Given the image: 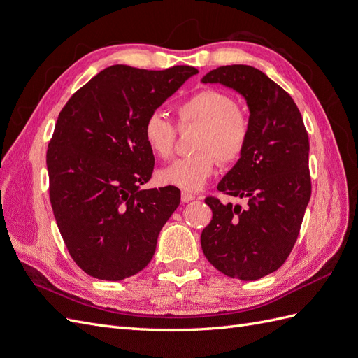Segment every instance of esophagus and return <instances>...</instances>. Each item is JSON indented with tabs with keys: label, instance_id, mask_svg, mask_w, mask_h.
I'll return each mask as SVG.
<instances>
[{
	"label": "esophagus",
	"instance_id": "esophagus-1",
	"mask_svg": "<svg viewBox=\"0 0 358 358\" xmlns=\"http://www.w3.org/2000/svg\"><path fill=\"white\" fill-rule=\"evenodd\" d=\"M180 199H182L183 203H188V201L196 200V196H194V194H191V192H188V191H182Z\"/></svg>",
	"mask_w": 358,
	"mask_h": 358
}]
</instances>
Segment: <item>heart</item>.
Wrapping results in <instances>:
<instances>
[{
	"instance_id": "1",
	"label": "heart",
	"mask_w": 358,
	"mask_h": 358,
	"mask_svg": "<svg viewBox=\"0 0 358 358\" xmlns=\"http://www.w3.org/2000/svg\"><path fill=\"white\" fill-rule=\"evenodd\" d=\"M178 125L199 127L194 136L191 155L173 161L158 173V180L187 191H197L210 179L221 164L229 166L241 159L246 150L251 122L236 106L229 94L204 88L183 99L175 109ZM143 137L150 152L170 158L176 143V127L170 119L155 112L143 124Z\"/></svg>"
}]
</instances>
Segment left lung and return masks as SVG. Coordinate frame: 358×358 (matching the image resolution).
<instances>
[{
	"label": "left lung",
	"instance_id": "left-lung-1",
	"mask_svg": "<svg viewBox=\"0 0 358 358\" xmlns=\"http://www.w3.org/2000/svg\"><path fill=\"white\" fill-rule=\"evenodd\" d=\"M201 82L242 94L251 113L246 150L218 183V191L246 206L206 197L212 221L201 249L224 275L255 280L285 263L300 233L312 189L308 131L289 94L258 69L222 66Z\"/></svg>",
	"mask_w": 358,
	"mask_h": 358
}]
</instances>
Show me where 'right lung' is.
Masks as SVG:
<instances>
[{
  "label": "right lung",
  "instance_id": "right-lung-1",
  "mask_svg": "<svg viewBox=\"0 0 358 358\" xmlns=\"http://www.w3.org/2000/svg\"><path fill=\"white\" fill-rule=\"evenodd\" d=\"M197 73L189 66H112L59 112L46 154L49 197L64 243L90 276L122 280L152 259L180 191L140 189L155 164L143 124Z\"/></svg>",
  "mask_w": 358,
  "mask_h": 358
}]
</instances>
